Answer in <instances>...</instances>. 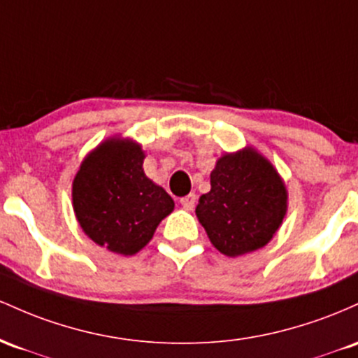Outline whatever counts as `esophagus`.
Masks as SVG:
<instances>
[{"instance_id":"34e87169","label":"esophagus","mask_w":358,"mask_h":358,"mask_svg":"<svg viewBox=\"0 0 358 358\" xmlns=\"http://www.w3.org/2000/svg\"><path fill=\"white\" fill-rule=\"evenodd\" d=\"M180 204H182L184 210H192V208L196 206V194H194V192H191V194L180 198Z\"/></svg>"}]
</instances>
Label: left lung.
I'll list each match as a JSON object with an SVG mask.
<instances>
[{"instance_id":"1","label":"left lung","mask_w":358,"mask_h":358,"mask_svg":"<svg viewBox=\"0 0 358 358\" xmlns=\"http://www.w3.org/2000/svg\"><path fill=\"white\" fill-rule=\"evenodd\" d=\"M287 192L275 169L252 148L227 154L211 172V191L196 206L211 243L228 257L264 247L282 223Z\"/></svg>"}]
</instances>
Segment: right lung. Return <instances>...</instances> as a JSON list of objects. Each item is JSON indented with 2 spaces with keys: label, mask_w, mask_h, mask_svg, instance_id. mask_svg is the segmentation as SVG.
Wrapping results in <instances>:
<instances>
[{
  "label": "right lung",
  "mask_w": 358,
  "mask_h": 358,
  "mask_svg": "<svg viewBox=\"0 0 358 358\" xmlns=\"http://www.w3.org/2000/svg\"><path fill=\"white\" fill-rule=\"evenodd\" d=\"M143 157L130 140H108L84 159L72 184L84 233L115 254H136L174 210L171 196L143 172Z\"/></svg>",
  "instance_id": "add662e5"
}]
</instances>
